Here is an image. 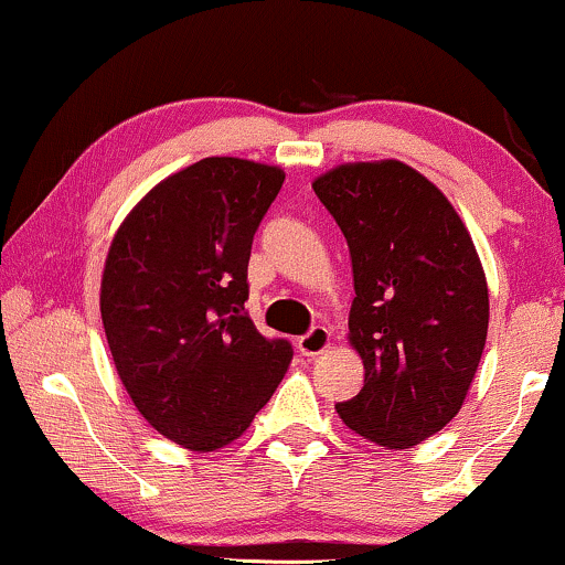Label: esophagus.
Listing matches in <instances>:
<instances>
[{"mask_svg": "<svg viewBox=\"0 0 565 565\" xmlns=\"http://www.w3.org/2000/svg\"><path fill=\"white\" fill-rule=\"evenodd\" d=\"M332 345V332L323 327H316L313 332H308L305 337L297 340V350H300L302 355H308V359H316V355H321L323 350H329Z\"/></svg>", "mask_w": 565, "mask_h": 565, "instance_id": "esophagus-1", "label": "esophagus"}]
</instances>
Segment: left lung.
Wrapping results in <instances>:
<instances>
[{
	"instance_id": "8db88e82",
	"label": "left lung",
	"mask_w": 565,
	"mask_h": 565,
	"mask_svg": "<svg viewBox=\"0 0 565 565\" xmlns=\"http://www.w3.org/2000/svg\"><path fill=\"white\" fill-rule=\"evenodd\" d=\"M313 191L348 238V342L364 361L361 393L334 408L361 438L412 449L457 417L481 364V257L440 188L398 159L337 164Z\"/></svg>"
}]
</instances>
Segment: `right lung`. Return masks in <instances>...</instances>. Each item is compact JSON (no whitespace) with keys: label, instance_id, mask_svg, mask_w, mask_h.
<instances>
[{"label":"right lung","instance_id":"add662e5","mask_svg":"<svg viewBox=\"0 0 565 565\" xmlns=\"http://www.w3.org/2000/svg\"><path fill=\"white\" fill-rule=\"evenodd\" d=\"M284 170L236 157L170 174L121 220L100 281L116 374L153 430L188 451L244 436L291 364L244 302L257 225Z\"/></svg>","mask_w":565,"mask_h":565}]
</instances>
